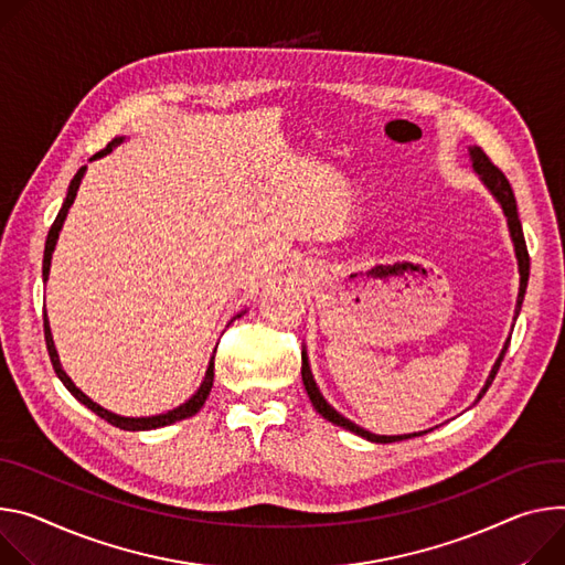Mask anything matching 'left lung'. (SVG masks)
Listing matches in <instances>:
<instances>
[{
	"label": "left lung",
	"instance_id": "left-lung-1",
	"mask_svg": "<svg viewBox=\"0 0 565 565\" xmlns=\"http://www.w3.org/2000/svg\"><path fill=\"white\" fill-rule=\"evenodd\" d=\"M469 158H471L473 173L480 178V182L487 186V191H489V193L495 198V202L500 204V210H502V214H504V218H507V227H509L511 243H514V254H516L519 275H521L519 297H516V309H514V322H516V318H519V313H521L523 299H525L527 279H530V254H527V245H525V236H523V225H521V221H519L516 198H514V191H511L509 180L504 178V173H502L498 167H493V164L489 162V158L484 156V150H482L480 146H469ZM507 347H509V338L504 340V344H502V349H500V355L495 358V363H493V367H491V372H489V376H487V381H484V385H482V390H480L476 403L484 396V392H487L489 385L493 383V379H495V374H498V370H500L502 358H504V353H507ZM301 381H303L306 394H309L313 407L318 409V413H320L327 422H331V424H335V426H340V428H344V430H349V433H355L358 437H365L367 441H374V444H392V441H401V439L422 437V435L428 433V430H422V433H409V435H376V433H370V430H365V428H361V426H355V424L349 422L347 417H342V415L338 413V409L322 396V392H320V387H318V383H316V379H313V372H311L309 355H306V349H301Z\"/></svg>",
	"mask_w": 565,
	"mask_h": 565
}]
</instances>
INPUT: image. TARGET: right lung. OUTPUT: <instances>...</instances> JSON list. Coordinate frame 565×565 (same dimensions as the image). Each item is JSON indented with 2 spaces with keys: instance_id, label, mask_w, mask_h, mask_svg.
Here are the masks:
<instances>
[{
  "instance_id": "add662e5",
  "label": "right lung",
  "mask_w": 565,
  "mask_h": 565,
  "mask_svg": "<svg viewBox=\"0 0 565 565\" xmlns=\"http://www.w3.org/2000/svg\"><path fill=\"white\" fill-rule=\"evenodd\" d=\"M124 139H126V137H115L104 150H98L96 156H92L89 162L110 156V152H113ZM85 171H87V167H81V169L76 171L74 180L70 182L67 198H65V202H63V207H61V212H58L54 225H51V230H49V234H46L44 259H42V279H44V281L49 279L51 256H54V249H56L61 230H63V225H65V218H67V214H70V207H72L74 200H76V193H78V186H81V180H83ZM243 313H245V311H241L238 316H234V320L241 318ZM44 340H46V351H49V358H51V365H54L56 376H58V379L63 381V385L72 392V396H74L76 401H81L85 407H89L94 415H98L100 419H106L108 424H113V426H117V428H121V430H132V433H135V430H156V428H164V426H171V424H175V422L189 419V417H193V415L198 413V409L204 405V401H207V396H210V392H212V385H214V355H212V358H210V365H207V372H204V379H202L200 387L191 394V398H186L184 403H180L178 407H173V409H169V413H162V415H152V417H121V415L110 413V409H106L104 405H98L96 401H92V398H89L85 392H81V390L74 385V381L67 376V372H65L63 365H61V358H58V351H56V344H54V335H51V327H49V318H46V316H44ZM214 353H216V349H214Z\"/></svg>"
}]
</instances>
